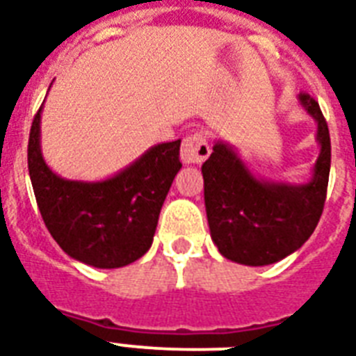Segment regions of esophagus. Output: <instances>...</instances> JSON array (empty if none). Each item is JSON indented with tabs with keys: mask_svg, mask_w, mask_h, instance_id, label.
<instances>
[{
	"mask_svg": "<svg viewBox=\"0 0 356 356\" xmlns=\"http://www.w3.org/2000/svg\"><path fill=\"white\" fill-rule=\"evenodd\" d=\"M211 155V145L203 131H195L183 140L181 145V161L184 164H201Z\"/></svg>",
	"mask_w": 356,
	"mask_h": 356,
	"instance_id": "1",
	"label": "esophagus"
}]
</instances>
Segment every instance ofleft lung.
Instances as JSON below:
<instances>
[{
    "label": "left lung",
    "mask_w": 356,
    "mask_h": 356,
    "mask_svg": "<svg viewBox=\"0 0 356 356\" xmlns=\"http://www.w3.org/2000/svg\"><path fill=\"white\" fill-rule=\"evenodd\" d=\"M299 102L318 123L320 156L307 184L260 181L229 144L216 142L201 166L211 236L225 259L266 266L299 249L320 222L331 170L329 127L314 97Z\"/></svg>",
    "instance_id": "8db88e82"
}]
</instances>
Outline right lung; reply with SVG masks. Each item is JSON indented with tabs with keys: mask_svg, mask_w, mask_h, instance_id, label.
<instances>
[{
	"mask_svg": "<svg viewBox=\"0 0 356 356\" xmlns=\"http://www.w3.org/2000/svg\"><path fill=\"white\" fill-rule=\"evenodd\" d=\"M40 113L35 114L27 164L42 220L72 259L94 268H122L151 248L162 203L181 170V140L151 147L97 183L68 181L47 168L40 151Z\"/></svg>",
	"mask_w": 356,
	"mask_h": 356,
	"instance_id": "obj_1",
	"label": "right lung"
}]
</instances>
